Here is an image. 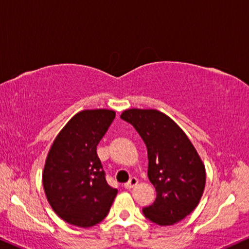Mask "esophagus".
Wrapping results in <instances>:
<instances>
[{"label": "esophagus", "mask_w": 249, "mask_h": 249, "mask_svg": "<svg viewBox=\"0 0 249 249\" xmlns=\"http://www.w3.org/2000/svg\"><path fill=\"white\" fill-rule=\"evenodd\" d=\"M137 184H138V179L137 178H131L130 180H128L126 184L124 185V187L126 188V190H131V188H133Z\"/></svg>", "instance_id": "1"}]
</instances>
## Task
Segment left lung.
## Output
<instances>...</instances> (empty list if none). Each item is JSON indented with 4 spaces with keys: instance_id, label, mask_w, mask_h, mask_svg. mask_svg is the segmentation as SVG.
<instances>
[{
    "instance_id": "left-lung-1",
    "label": "left lung",
    "mask_w": 249,
    "mask_h": 249,
    "mask_svg": "<svg viewBox=\"0 0 249 249\" xmlns=\"http://www.w3.org/2000/svg\"><path fill=\"white\" fill-rule=\"evenodd\" d=\"M121 118L142 138L148 154V178L156 190L146 218L172 225L193 212L206 185V170L184 131L171 118L154 109H128Z\"/></svg>"
}]
</instances>
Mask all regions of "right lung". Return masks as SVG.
Returning <instances> with one entry per match:
<instances>
[{
    "mask_svg": "<svg viewBox=\"0 0 249 249\" xmlns=\"http://www.w3.org/2000/svg\"><path fill=\"white\" fill-rule=\"evenodd\" d=\"M107 109L84 110L62 128L50 148L42 174L47 200L63 221L79 228L108 215L117 190L108 185L96 146L114 121Z\"/></svg>",
    "mask_w": 249,
    "mask_h": 249,
    "instance_id": "1",
    "label": "right lung"
}]
</instances>
